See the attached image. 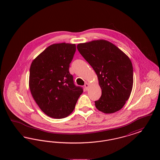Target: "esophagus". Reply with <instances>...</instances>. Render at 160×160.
Listing matches in <instances>:
<instances>
[{
    "label": "esophagus",
    "instance_id": "1",
    "mask_svg": "<svg viewBox=\"0 0 160 160\" xmlns=\"http://www.w3.org/2000/svg\"><path fill=\"white\" fill-rule=\"evenodd\" d=\"M84 88H85L86 90H88V88H89V84L88 83H86L84 84Z\"/></svg>",
    "mask_w": 160,
    "mask_h": 160
}]
</instances>
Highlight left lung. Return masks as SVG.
<instances>
[{
    "label": "left lung",
    "mask_w": 160,
    "mask_h": 160,
    "mask_svg": "<svg viewBox=\"0 0 160 160\" xmlns=\"http://www.w3.org/2000/svg\"><path fill=\"white\" fill-rule=\"evenodd\" d=\"M77 47L98 77L102 94L95 101L97 108L106 114L120 110L129 99L133 86V68L128 56L104 39L80 43Z\"/></svg>",
    "instance_id": "1"
}]
</instances>
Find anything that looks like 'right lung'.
<instances>
[{
    "mask_svg": "<svg viewBox=\"0 0 160 160\" xmlns=\"http://www.w3.org/2000/svg\"><path fill=\"white\" fill-rule=\"evenodd\" d=\"M76 50L75 44H54L31 63L29 81L31 94L40 109L49 117H67L83 92L74 84L69 71Z\"/></svg>",
    "mask_w": 160,
    "mask_h": 160,
    "instance_id": "right-lung-1",
    "label": "right lung"
}]
</instances>
